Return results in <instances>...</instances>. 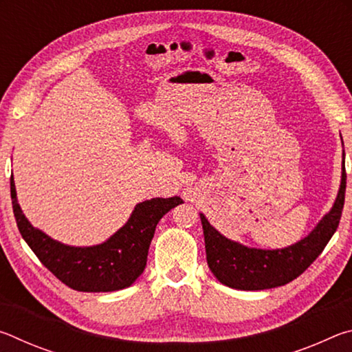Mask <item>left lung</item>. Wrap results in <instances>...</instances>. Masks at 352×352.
I'll return each instance as SVG.
<instances>
[{"label": "left lung", "mask_w": 352, "mask_h": 352, "mask_svg": "<svg viewBox=\"0 0 352 352\" xmlns=\"http://www.w3.org/2000/svg\"><path fill=\"white\" fill-rule=\"evenodd\" d=\"M344 190L346 170L343 162L340 189L332 210L305 239L278 250L250 248L239 242L226 239L208 222L204 214H200L210 270L220 283L239 290L273 289L294 281L318 258L336 233L344 205Z\"/></svg>", "instance_id": "8db88e82"}]
</instances>
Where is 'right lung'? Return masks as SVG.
<instances>
[{
	"label": "right lung",
	"instance_id": "right-lung-1",
	"mask_svg": "<svg viewBox=\"0 0 352 352\" xmlns=\"http://www.w3.org/2000/svg\"><path fill=\"white\" fill-rule=\"evenodd\" d=\"M14 216L23 239L52 275L79 292H113L132 285L146 269L152 237L166 212L183 204L180 197L151 199L135 206L127 223L109 241L93 247H71L34 228L16 200L10 177Z\"/></svg>",
	"mask_w": 352,
	"mask_h": 352
}]
</instances>
